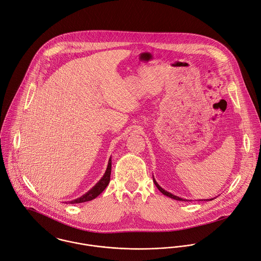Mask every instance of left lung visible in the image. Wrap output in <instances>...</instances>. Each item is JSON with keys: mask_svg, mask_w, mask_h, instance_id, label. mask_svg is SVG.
Listing matches in <instances>:
<instances>
[{"mask_svg": "<svg viewBox=\"0 0 261 261\" xmlns=\"http://www.w3.org/2000/svg\"><path fill=\"white\" fill-rule=\"evenodd\" d=\"M153 181H154V185L156 186L157 189L164 195V196H166V197H168V198H170V199H173V200H176V201H185V202H189V200H185V199H181V198H179V197H177V196H174V195H172V194H170L169 192H166L165 190H163L158 184L156 182V180L154 179V177H153ZM212 200H214V199H206V200H200V201H212Z\"/></svg>", "mask_w": 261, "mask_h": 261, "instance_id": "left-lung-1", "label": "left lung"}]
</instances>
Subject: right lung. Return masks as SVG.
Segmentation results:
<instances>
[{
  "mask_svg": "<svg viewBox=\"0 0 261 261\" xmlns=\"http://www.w3.org/2000/svg\"><path fill=\"white\" fill-rule=\"evenodd\" d=\"M111 168H112V159L110 158L109 159V162H108V166H107V169H106V172H105L103 177L99 180V182L92 189L90 190L87 194H85L84 196H82L81 198L76 199V200H73V201H70L68 202L69 204H80V203H85V202H89V201H92L94 200L95 198H97L105 189L107 188V186L109 185L110 182V175H111Z\"/></svg>",
  "mask_w": 261,
  "mask_h": 261,
  "instance_id": "add662e5",
  "label": "right lung"
}]
</instances>
